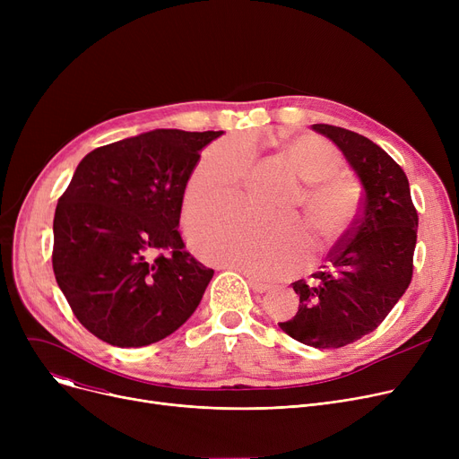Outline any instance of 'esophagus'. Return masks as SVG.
<instances>
[{
  "instance_id": "1",
  "label": "esophagus",
  "mask_w": 459,
  "mask_h": 459,
  "mask_svg": "<svg viewBox=\"0 0 459 459\" xmlns=\"http://www.w3.org/2000/svg\"><path fill=\"white\" fill-rule=\"evenodd\" d=\"M247 281H249V284H251L253 290H255V292H258V294L270 290V284L262 282V281H258V279H255V277H251V275H247Z\"/></svg>"
}]
</instances>
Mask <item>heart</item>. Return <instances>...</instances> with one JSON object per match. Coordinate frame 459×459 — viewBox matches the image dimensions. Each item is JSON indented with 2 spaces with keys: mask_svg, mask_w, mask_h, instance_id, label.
I'll return each mask as SVG.
<instances>
[{
  "mask_svg": "<svg viewBox=\"0 0 459 459\" xmlns=\"http://www.w3.org/2000/svg\"><path fill=\"white\" fill-rule=\"evenodd\" d=\"M281 163L303 180L298 203L318 246L334 244L353 221L357 184L341 173L342 156L318 137H303L279 152ZM251 149L242 139H223L204 151L184 187L187 220L232 204L251 171ZM197 253L220 266L255 277H281L299 266L307 238L296 221H258L239 212L217 215L191 229Z\"/></svg>",
  "mask_w": 459,
  "mask_h": 459,
  "instance_id": "1",
  "label": "heart"
}]
</instances>
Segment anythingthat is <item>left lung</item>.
I'll use <instances>...</instances> for the list:
<instances>
[{"label":"left lung","instance_id":"1","mask_svg":"<svg viewBox=\"0 0 459 459\" xmlns=\"http://www.w3.org/2000/svg\"><path fill=\"white\" fill-rule=\"evenodd\" d=\"M342 151L363 184L360 212L310 281L292 282L299 308L279 327L312 348H342L372 333L413 277L419 213L403 169L374 141L312 125Z\"/></svg>","mask_w":459,"mask_h":459}]
</instances>
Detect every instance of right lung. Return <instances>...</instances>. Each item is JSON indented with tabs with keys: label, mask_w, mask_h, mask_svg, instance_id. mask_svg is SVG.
<instances>
[{
	"label": "right lung",
	"mask_w": 459,
	"mask_h": 459,
	"mask_svg": "<svg viewBox=\"0 0 459 459\" xmlns=\"http://www.w3.org/2000/svg\"><path fill=\"white\" fill-rule=\"evenodd\" d=\"M223 132L152 130L94 149L57 201L52 264L80 324L118 348L175 333L213 270L186 251L184 187Z\"/></svg>",
	"instance_id": "add662e5"
}]
</instances>
